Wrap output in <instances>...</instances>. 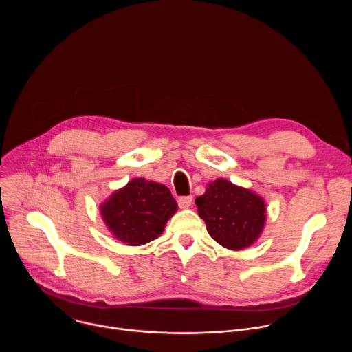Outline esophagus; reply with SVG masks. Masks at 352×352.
<instances>
[{
	"label": "esophagus",
	"mask_w": 352,
	"mask_h": 352,
	"mask_svg": "<svg viewBox=\"0 0 352 352\" xmlns=\"http://www.w3.org/2000/svg\"><path fill=\"white\" fill-rule=\"evenodd\" d=\"M192 205V196H181L178 197V206L181 209H188Z\"/></svg>",
	"instance_id": "34e87169"
}]
</instances>
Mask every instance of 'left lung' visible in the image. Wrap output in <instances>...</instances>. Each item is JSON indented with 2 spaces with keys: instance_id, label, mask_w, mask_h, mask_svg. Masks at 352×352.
Listing matches in <instances>:
<instances>
[{
  "instance_id": "8db88e82",
  "label": "left lung",
  "mask_w": 352,
  "mask_h": 352,
  "mask_svg": "<svg viewBox=\"0 0 352 352\" xmlns=\"http://www.w3.org/2000/svg\"><path fill=\"white\" fill-rule=\"evenodd\" d=\"M195 204L210 236L227 249L239 250L252 245L263 231L265 200L227 179L210 182Z\"/></svg>"
}]
</instances>
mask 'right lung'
I'll return each mask as SVG.
<instances>
[{"mask_svg":"<svg viewBox=\"0 0 352 352\" xmlns=\"http://www.w3.org/2000/svg\"><path fill=\"white\" fill-rule=\"evenodd\" d=\"M178 205L162 184L135 178L116 190L100 208L113 235L126 245H143L163 234Z\"/></svg>","mask_w":352,"mask_h":352,"instance_id":"right-lung-1","label":"right lung"}]
</instances>
